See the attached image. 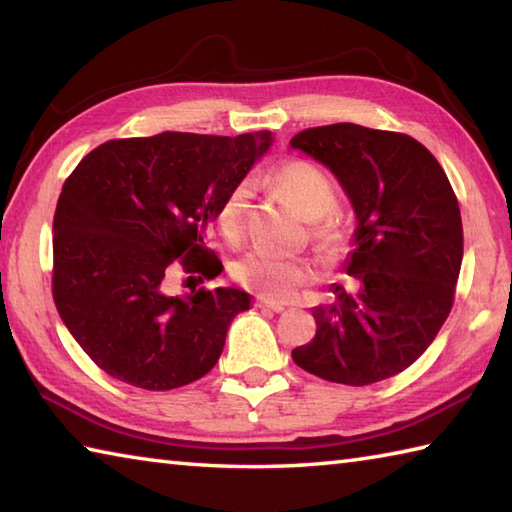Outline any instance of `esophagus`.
I'll list each match as a JSON object with an SVG mask.
<instances>
[{
  "instance_id": "1",
  "label": "esophagus",
  "mask_w": 512,
  "mask_h": 512,
  "mask_svg": "<svg viewBox=\"0 0 512 512\" xmlns=\"http://www.w3.org/2000/svg\"><path fill=\"white\" fill-rule=\"evenodd\" d=\"M256 307L276 311V314H280V311L287 309V307L283 305V302H276V300H269V298H258V300H256Z\"/></svg>"
}]
</instances>
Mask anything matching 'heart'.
Segmentation results:
<instances>
[{"label":"heart","mask_w":512,"mask_h":512,"mask_svg":"<svg viewBox=\"0 0 512 512\" xmlns=\"http://www.w3.org/2000/svg\"><path fill=\"white\" fill-rule=\"evenodd\" d=\"M274 185L307 221L325 218L336 207V187L318 165L309 161L291 159L280 165L274 172ZM249 198H252V183L241 181L227 192L221 207H218L216 221L227 238H238L243 234ZM316 236L325 245L338 238L336 229L331 225L316 227ZM232 274L238 283L260 296L287 298L314 276V269L305 258L280 256L256 249V252H249L236 260Z\"/></svg>","instance_id":"1"}]
</instances>
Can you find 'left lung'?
I'll return each instance as SVG.
<instances>
[{
	"mask_svg": "<svg viewBox=\"0 0 512 512\" xmlns=\"http://www.w3.org/2000/svg\"><path fill=\"white\" fill-rule=\"evenodd\" d=\"M336 176L356 212L344 269L356 294L336 287L314 307L316 336L291 351L322 380L364 387L422 356L453 307L464 256L460 205L442 165L409 134L356 123L309 128L289 141Z\"/></svg>",
	"mask_w": 512,
	"mask_h": 512,
	"instance_id": "obj_1",
	"label": "left lung"
}]
</instances>
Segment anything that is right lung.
<instances>
[{
	"mask_svg": "<svg viewBox=\"0 0 512 512\" xmlns=\"http://www.w3.org/2000/svg\"><path fill=\"white\" fill-rule=\"evenodd\" d=\"M274 141L161 132L92 150L61 190L52 221V298L99 369L132 387L170 391L210 371L236 314V287L172 294L170 280L216 278L205 232L234 185Z\"/></svg>",
	"mask_w": 512,
	"mask_h": 512,
	"instance_id": "1",
	"label": "right lung"
}]
</instances>
